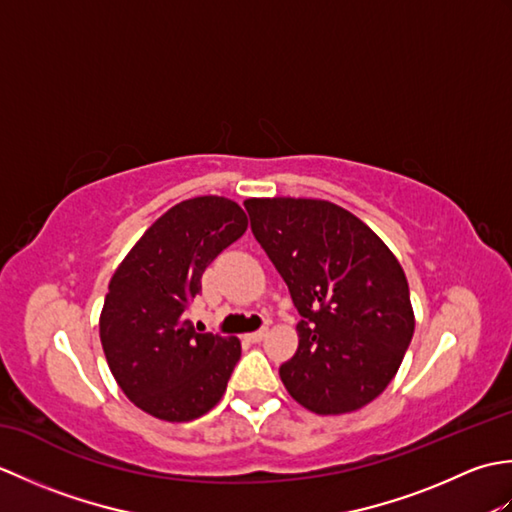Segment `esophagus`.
<instances>
[{"instance_id":"esophagus-1","label":"esophagus","mask_w":512,"mask_h":512,"mask_svg":"<svg viewBox=\"0 0 512 512\" xmlns=\"http://www.w3.org/2000/svg\"><path fill=\"white\" fill-rule=\"evenodd\" d=\"M266 334H268V328H262V330H257V332L246 334V339H248L250 343H259V341H264Z\"/></svg>"}]
</instances>
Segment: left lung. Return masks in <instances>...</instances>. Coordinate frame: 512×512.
<instances>
[{
    "mask_svg": "<svg viewBox=\"0 0 512 512\" xmlns=\"http://www.w3.org/2000/svg\"><path fill=\"white\" fill-rule=\"evenodd\" d=\"M244 206L301 314L297 354L279 367L288 394L321 416L365 407L396 376L416 328L405 270L372 228L328 200Z\"/></svg>",
    "mask_w": 512,
    "mask_h": 512,
    "instance_id": "8db88e82",
    "label": "left lung"
}]
</instances>
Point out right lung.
<instances>
[{"instance_id":"1","label":"right lung","mask_w":512,"mask_h":512,"mask_svg":"<svg viewBox=\"0 0 512 512\" xmlns=\"http://www.w3.org/2000/svg\"><path fill=\"white\" fill-rule=\"evenodd\" d=\"M246 213L220 195L158 217L116 268L99 330L118 387L149 416L189 422L213 409L242 356L235 336L198 332L184 317L202 273L246 233Z\"/></svg>"}]
</instances>
